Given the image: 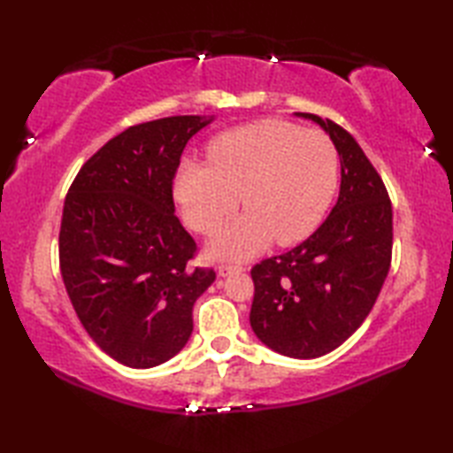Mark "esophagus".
I'll use <instances>...</instances> for the list:
<instances>
[{
	"label": "esophagus",
	"instance_id": "1",
	"mask_svg": "<svg viewBox=\"0 0 453 453\" xmlns=\"http://www.w3.org/2000/svg\"><path fill=\"white\" fill-rule=\"evenodd\" d=\"M242 271H245V268H243L242 265H219V266H218V274H219V276H229V274L242 273Z\"/></svg>",
	"mask_w": 453,
	"mask_h": 453
}]
</instances>
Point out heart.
I'll list each match as a JSON object with an SVG mask.
<instances>
[{
  "instance_id": "heart-1",
  "label": "heart",
  "mask_w": 453,
  "mask_h": 453,
  "mask_svg": "<svg viewBox=\"0 0 453 453\" xmlns=\"http://www.w3.org/2000/svg\"><path fill=\"white\" fill-rule=\"evenodd\" d=\"M339 182V151L323 132L280 119L219 134L208 161L182 159L175 198L187 224L214 234L243 198L247 211L211 239L219 258L251 257L276 239L302 242L321 224Z\"/></svg>"
}]
</instances>
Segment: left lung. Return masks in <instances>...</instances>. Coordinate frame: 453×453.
<instances>
[{
  "label": "left lung",
  "mask_w": 453,
  "mask_h": 453,
  "mask_svg": "<svg viewBox=\"0 0 453 453\" xmlns=\"http://www.w3.org/2000/svg\"><path fill=\"white\" fill-rule=\"evenodd\" d=\"M341 157V192L329 218L292 251L251 268V326L278 354L310 360L358 329L391 266L393 210L380 173L349 132L310 112Z\"/></svg>",
  "instance_id": "left-lung-1"
}]
</instances>
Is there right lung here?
Segmentation results:
<instances>
[{
	"label": "right lung",
	"instance_id": "right-lung-1",
	"mask_svg": "<svg viewBox=\"0 0 453 453\" xmlns=\"http://www.w3.org/2000/svg\"><path fill=\"white\" fill-rule=\"evenodd\" d=\"M167 117L130 127L83 163L64 202L60 271L83 329L111 358L153 368L182 350L192 305L216 280L192 266L196 243L175 216L180 153L210 124Z\"/></svg>",
	"mask_w": 453,
	"mask_h": 453
}]
</instances>
